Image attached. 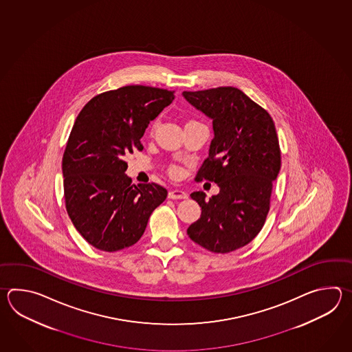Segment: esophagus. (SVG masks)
<instances>
[{
	"mask_svg": "<svg viewBox=\"0 0 352 352\" xmlns=\"http://www.w3.org/2000/svg\"><path fill=\"white\" fill-rule=\"evenodd\" d=\"M168 199H187V194L184 190H179V188H173L170 192H168Z\"/></svg>",
	"mask_w": 352,
	"mask_h": 352,
	"instance_id": "34e87169",
	"label": "esophagus"
}]
</instances>
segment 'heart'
I'll return each mask as SVG.
<instances>
[{
  "mask_svg": "<svg viewBox=\"0 0 352 352\" xmlns=\"http://www.w3.org/2000/svg\"><path fill=\"white\" fill-rule=\"evenodd\" d=\"M191 123H196L195 120H188L186 124H191ZM158 127H160V120L156 118V120H152L150 123V128H148V132H150V135H153L156 133V131H157ZM170 175L171 176H179V167H176V166H173L171 168H170Z\"/></svg>",
  "mask_w": 352,
  "mask_h": 352,
  "instance_id": "obj_1",
  "label": "heart"
}]
</instances>
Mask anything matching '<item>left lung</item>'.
<instances>
[{"instance_id": "left-lung-1", "label": "left lung", "mask_w": 352, "mask_h": 352, "mask_svg": "<svg viewBox=\"0 0 352 352\" xmlns=\"http://www.w3.org/2000/svg\"><path fill=\"white\" fill-rule=\"evenodd\" d=\"M182 94L212 120L215 135L195 179L220 188L209 200L201 191L191 194L201 217L187 234L209 252L230 253L254 239L270 212L273 181L280 170L276 126L270 113L238 88Z\"/></svg>"}]
</instances>
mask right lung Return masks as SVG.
<instances>
[{
	"instance_id": "obj_1",
	"label": "right lung",
	"mask_w": 352,
	"mask_h": 352,
	"mask_svg": "<svg viewBox=\"0 0 352 352\" xmlns=\"http://www.w3.org/2000/svg\"><path fill=\"white\" fill-rule=\"evenodd\" d=\"M175 90L126 85L100 93L75 120L63 156L64 199L75 229L103 252L132 247L165 201L158 184H132L124 156L142 151L143 133Z\"/></svg>"
}]
</instances>
